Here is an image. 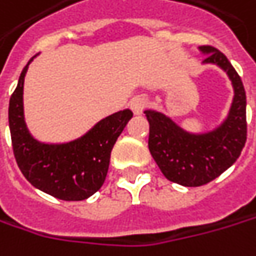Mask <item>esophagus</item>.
<instances>
[{
	"mask_svg": "<svg viewBox=\"0 0 256 256\" xmlns=\"http://www.w3.org/2000/svg\"><path fill=\"white\" fill-rule=\"evenodd\" d=\"M130 108L132 109L135 115H141L144 112V109L147 108V99L142 96H136L130 102Z\"/></svg>",
	"mask_w": 256,
	"mask_h": 256,
	"instance_id": "34e87169",
	"label": "esophagus"
}]
</instances>
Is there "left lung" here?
Instances as JSON below:
<instances>
[{"label":"left lung","instance_id":"obj_1","mask_svg":"<svg viewBox=\"0 0 256 256\" xmlns=\"http://www.w3.org/2000/svg\"><path fill=\"white\" fill-rule=\"evenodd\" d=\"M208 54L203 63L224 69L234 86L230 110L216 130L192 134L157 110H146L150 122L148 148L161 172L177 184L198 187L208 184L228 170L246 142V95L240 76L222 52L212 46L198 47Z\"/></svg>","mask_w":256,"mask_h":256}]
</instances>
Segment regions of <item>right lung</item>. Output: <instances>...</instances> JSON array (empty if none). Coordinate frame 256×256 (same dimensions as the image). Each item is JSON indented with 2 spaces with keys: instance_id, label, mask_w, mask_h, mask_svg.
Returning a JSON list of instances; mask_svg holds the SVG:
<instances>
[{
  "instance_id": "obj_1",
  "label": "right lung",
  "mask_w": 256,
  "mask_h": 256,
  "mask_svg": "<svg viewBox=\"0 0 256 256\" xmlns=\"http://www.w3.org/2000/svg\"><path fill=\"white\" fill-rule=\"evenodd\" d=\"M34 58L22 69L10 98L8 122L14 157L24 177L38 190L66 202L84 200L104 184L110 151L132 118V112L130 109L115 112L100 120L84 136L66 144L38 142L27 130L22 108L24 78Z\"/></svg>"
}]
</instances>
